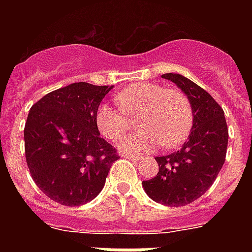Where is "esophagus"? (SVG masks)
I'll return each mask as SVG.
<instances>
[{
    "instance_id": "1",
    "label": "esophagus",
    "mask_w": 252,
    "mask_h": 252,
    "mask_svg": "<svg viewBox=\"0 0 252 252\" xmlns=\"http://www.w3.org/2000/svg\"><path fill=\"white\" fill-rule=\"evenodd\" d=\"M124 157H126V159H129V161H138V159H140L138 156H132V154H126Z\"/></svg>"
}]
</instances>
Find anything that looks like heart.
<instances>
[{
	"mask_svg": "<svg viewBox=\"0 0 252 252\" xmlns=\"http://www.w3.org/2000/svg\"><path fill=\"white\" fill-rule=\"evenodd\" d=\"M115 102L120 110L110 104H100L95 112L98 130L108 140H116L128 128V116H136L141 129L128 133L119 142L126 154H142L156 149L175 148L186 140L193 122L192 106L180 90H167L162 85L140 82L119 93Z\"/></svg>",
	"mask_w": 252,
	"mask_h": 252,
	"instance_id": "obj_1",
	"label": "heart"
}]
</instances>
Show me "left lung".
Returning a JSON list of instances; mask_svg holds the SVG:
<instances>
[{"label":"left lung","instance_id":"obj_1","mask_svg":"<svg viewBox=\"0 0 252 252\" xmlns=\"http://www.w3.org/2000/svg\"><path fill=\"white\" fill-rule=\"evenodd\" d=\"M162 78L187 95L193 122L178 152L156 157L158 174L144 180L142 188L156 203L183 207L203 196L216 180L226 157L229 133L223 110L211 94L182 74L166 73Z\"/></svg>","mask_w":252,"mask_h":252}]
</instances>
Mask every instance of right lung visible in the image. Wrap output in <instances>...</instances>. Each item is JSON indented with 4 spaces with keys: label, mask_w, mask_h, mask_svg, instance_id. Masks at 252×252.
Returning a JSON list of instances; mask_svg holds the SVG:
<instances>
[{
    "label": "right lung",
    "mask_w": 252,
    "mask_h": 252,
    "mask_svg": "<svg viewBox=\"0 0 252 252\" xmlns=\"http://www.w3.org/2000/svg\"><path fill=\"white\" fill-rule=\"evenodd\" d=\"M112 87L76 82L44 95L30 110L26 162L37 187L61 205L95 199L119 159L95 124V112Z\"/></svg>",
    "instance_id": "right-lung-1"
}]
</instances>
